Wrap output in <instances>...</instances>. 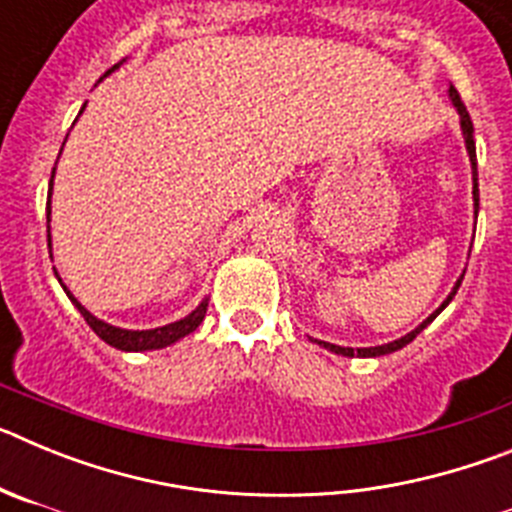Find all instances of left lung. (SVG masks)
Segmentation results:
<instances>
[{"label":"left lung","instance_id":"8db88e82","mask_svg":"<svg viewBox=\"0 0 512 512\" xmlns=\"http://www.w3.org/2000/svg\"><path fill=\"white\" fill-rule=\"evenodd\" d=\"M449 94H451V102H454V107L456 110H459V117H461V130H464V140H467V151H469V161H472V174H474V212L479 210V184H477V151H474V128H472V117H469V112H467V107H464V102H461V97H459V92H456L454 87L449 89ZM464 279V277H461ZM461 279L459 282H456V287L451 289V295L446 297V300H443V305L438 307L436 312H433L431 318L428 320H423V323L418 325V328L413 330V333H408V336H402L400 341H392V343H384V346H374V348H343V346H333V343H325V341H318L320 346H325V348H330V351H333V354H341V356H384V354H392V351H397V348H402V346H408L410 341H413L415 336H418L420 330L425 328V325L431 323L433 318H436L438 312L443 310V307L449 305L451 300H454V295H456V289L461 287Z\"/></svg>","mask_w":512,"mask_h":512}]
</instances>
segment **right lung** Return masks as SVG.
<instances>
[{"label": "right lung", "mask_w": 512, "mask_h": 512, "mask_svg": "<svg viewBox=\"0 0 512 512\" xmlns=\"http://www.w3.org/2000/svg\"><path fill=\"white\" fill-rule=\"evenodd\" d=\"M112 69H117V66H112ZM110 69V71H112ZM107 71V74H110ZM84 110V107H81ZM51 187H53V174H51ZM45 215L51 217V197H48V205H45ZM48 246H51V230H48ZM61 282V279H58ZM66 289V287H63ZM66 295L71 297V302H74L76 307H79V312L84 315V320L89 323V328L97 333L99 338H102L104 343H110V346L120 348V351H148V348H164L169 346V343L179 341V338L189 336L192 330L200 328L202 318H205L207 312V300L200 302V307L197 310H192L184 320H176V323H169L164 325V328H153V330H122V328H115V325H107L102 323V320H97L89 310H84V307L79 305V302L74 300V295H71L69 289H66Z\"/></svg>", "instance_id": "1"}]
</instances>
